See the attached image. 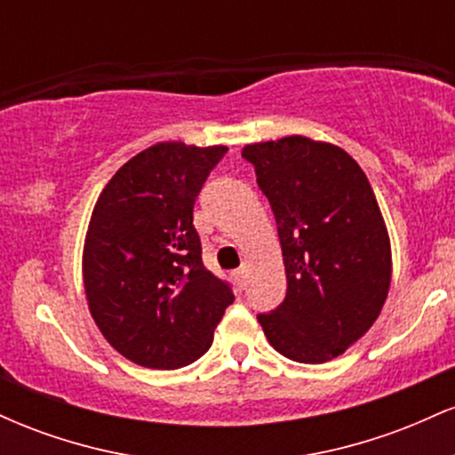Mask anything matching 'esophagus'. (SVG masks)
I'll use <instances>...</instances> for the list:
<instances>
[{
  "label": "esophagus",
  "mask_w": 455,
  "mask_h": 455,
  "mask_svg": "<svg viewBox=\"0 0 455 455\" xmlns=\"http://www.w3.org/2000/svg\"><path fill=\"white\" fill-rule=\"evenodd\" d=\"M233 278H235V282H237L239 286H243V284H245V267L235 269V271H233Z\"/></svg>",
  "instance_id": "34e87169"
}]
</instances>
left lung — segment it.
Returning <instances> with one entry per match:
<instances>
[{
  "mask_svg": "<svg viewBox=\"0 0 455 455\" xmlns=\"http://www.w3.org/2000/svg\"><path fill=\"white\" fill-rule=\"evenodd\" d=\"M278 224L286 297L259 323L271 347L323 363L372 327L389 293L391 248L372 186L347 151L306 137L245 145Z\"/></svg>",
  "mask_w": 455,
  "mask_h": 455,
  "instance_id": "8db88e82",
  "label": "left lung"
}]
</instances>
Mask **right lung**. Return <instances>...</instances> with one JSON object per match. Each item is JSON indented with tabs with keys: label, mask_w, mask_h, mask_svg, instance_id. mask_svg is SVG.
Listing matches in <instances>:
<instances>
[{
	"label": "right lung",
	"mask_w": 455,
	"mask_h": 455,
	"mask_svg": "<svg viewBox=\"0 0 455 455\" xmlns=\"http://www.w3.org/2000/svg\"><path fill=\"white\" fill-rule=\"evenodd\" d=\"M228 148L158 143L128 160L93 207L83 250L90 312L117 353L145 368L196 362L235 295L203 265L192 212Z\"/></svg>",
	"instance_id": "add662e5"
}]
</instances>
